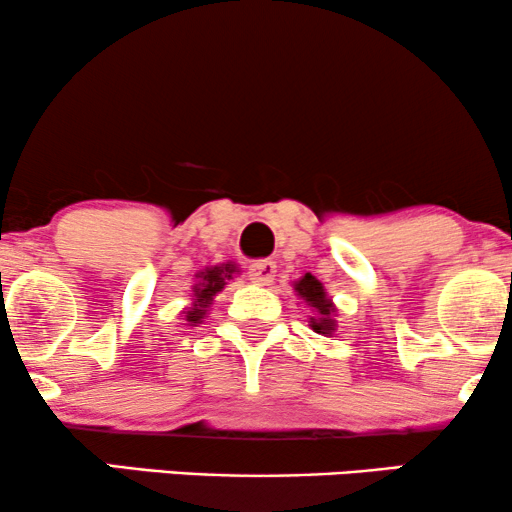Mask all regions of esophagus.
<instances>
[{"instance_id":"esophagus-1","label":"esophagus","mask_w":512,"mask_h":512,"mask_svg":"<svg viewBox=\"0 0 512 512\" xmlns=\"http://www.w3.org/2000/svg\"><path fill=\"white\" fill-rule=\"evenodd\" d=\"M274 276H276V264L271 260L250 264V278L255 283H260V286H269V283L274 281Z\"/></svg>"}]
</instances>
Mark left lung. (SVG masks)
Masks as SVG:
<instances>
[{
  "label": "left lung",
  "mask_w": 512,
  "mask_h": 512,
  "mask_svg": "<svg viewBox=\"0 0 512 512\" xmlns=\"http://www.w3.org/2000/svg\"><path fill=\"white\" fill-rule=\"evenodd\" d=\"M295 293L314 309V316L309 319V326L321 335H333L335 328H338V323L333 319L335 304L328 300L326 288H323L319 278L312 274H304L300 281H295Z\"/></svg>",
  "instance_id": "8db88e82"
}]
</instances>
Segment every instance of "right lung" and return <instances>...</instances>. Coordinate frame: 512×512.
<instances>
[{
    "instance_id": "1",
    "label": "right lung",
    "mask_w": 512,
    "mask_h": 512,
    "mask_svg": "<svg viewBox=\"0 0 512 512\" xmlns=\"http://www.w3.org/2000/svg\"><path fill=\"white\" fill-rule=\"evenodd\" d=\"M238 267L234 262L226 264H217V267H205L203 271L196 274V283H193V297H191V307L186 309V321L191 326H196L205 319V314L210 312V304L215 300L217 293H222V288L226 283L234 278Z\"/></svg>"
}]
</instances>
